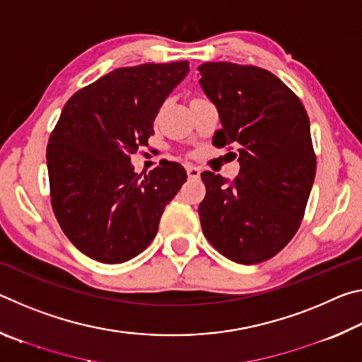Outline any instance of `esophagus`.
<instances>
[{"label":"esophagus","mask_w":362,"mask_h":362,"mask_svg":"<svg viewBox=\"0 0 362 362\" xmlns=\"http://www.w3.org/2000/svg\"><path fill=\"white\" fill-rule=\"evenodd\" d=\"M185 169H187V174H188L189 179H198L199 174H201V169L196 168V166H192V164H188Z\"/></svg>","instance_id":"esophagus-1"}]
</instances>
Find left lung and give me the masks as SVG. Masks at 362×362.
Instances as JSON below:
<instances>
[{
    "label": "left lung",
    "instance_id": "obj_1",
    "mask_svg": "<svg viewBox=\"0 0 362 362\" xmlns=\"http://www.w3.org/2000/svg\"><path fill=\"white\" fill-rule=\"evenodd\" d=\"M198 70L222 124L214 145L240 148V174L233 183L209 170L201 174L203 233L226 259L244 265L265 262L296 235L313 187L308 115L267 70L230 62H207Z\"/></svg>",
    "mask_w": 362,
    "mask_h": 362
}]
</instances>
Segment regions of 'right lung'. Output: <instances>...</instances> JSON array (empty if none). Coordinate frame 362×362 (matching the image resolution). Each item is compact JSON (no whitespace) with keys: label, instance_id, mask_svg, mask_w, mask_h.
Wrapping results in <instances>:
<instances>
[{"label":"right lung","instance_id":"add662e5","mask_svg":"<svg viewBox=\"0 0 362 362\" xmlns=\"http://www.w3.org/2000/svg\"><path fill=\"white\" fill-rule=\"evenodd\" d=\"M189 71L187 60L110 71L70 97L46 151L52 209L79 252L100 263L134 259L187 173L166 161L137 174L131 155L148 145L159 108Z\"/></svg>","mask_w":362,"mask_h":362}]
</instances>
